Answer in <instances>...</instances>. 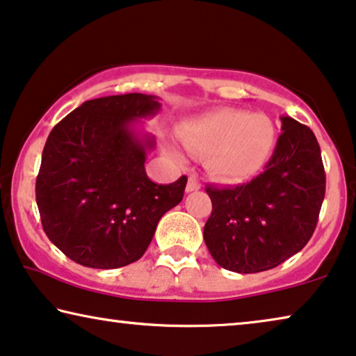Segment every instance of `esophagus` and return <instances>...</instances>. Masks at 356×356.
<instances>
[{
  "instance_id": "obj_1",
  "label": "esophagus",
  "mask_w": 356,
  "mask_h": 356,
  "mask_svg": "<svg viewBox=\"0 0 356 356\" xmlns=\"http://www.w3.org/2000/svg\"><path fill=\"white\" fill-rule=\"evenodd\" d=\"M200 187H202V185H200L197 177L190 176L188 177V182H187V187H185V190H187V192H195V190H198Z\"/></svg>"
}]
</instances>
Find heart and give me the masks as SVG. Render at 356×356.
<instances>
[{
	"instance_id": "b5f03b06",
	"label": "heart",
	"mask_w": 356,
	"mask_h": 356,
	"mask_svg": "<svg viewBox=\"0 0 356 356\" xmlns=\"http://www.w3.org/2000/svg\"><path fill=\"white\" fill-rule=\"evenodd\" d=\"M179 140L192 154H208L207 166L214 177L238 184L266 166L276 145V127L266 114L221 108L185 122ZM171 153L177 161L184 159L180 149Z\"/></svg>"
}]
</instances>
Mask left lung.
Instances as JSON below:
<instances>
[{
  "instance_id": "1",
  "label": "left lung",
  "mask_w": 356,
  "mask_h": 356,
  "mask_svg": "<svg viewBox=\"0 0 356 356\" xmlns=\"http://www.w3.org/2000/svg\"><path fill=\"white\" fill-rule=\"evenodd\" d=\"M282 134L264 172L237 187L208 185L213 203L204 243L219 266L268 271L298 253L316 229L326 193L321 148L312 129L280 118Z\"/></svg>"
}]
</instances>
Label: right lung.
Instances as JSON below:
<instances>
[{
	"instance_id": "add662e5",
	"label": "right lung",
	"mask_w": 356,
	"mask_h": 356,
	"mask_svg": "<svg viewBox=\"0 0 356 356\" xmlns=\"http://www.w3.org/2000/svg\"><path fill=\"white\" fill-rule=\"evenodd\" d=\"M159 109V98L143 93L88 99L49 132L35 195L44 234L72 261H137L163 214L182 202L187 177L158 185L145 171L154 138L137 126Z\"/></svg>"
}]
</instances>
